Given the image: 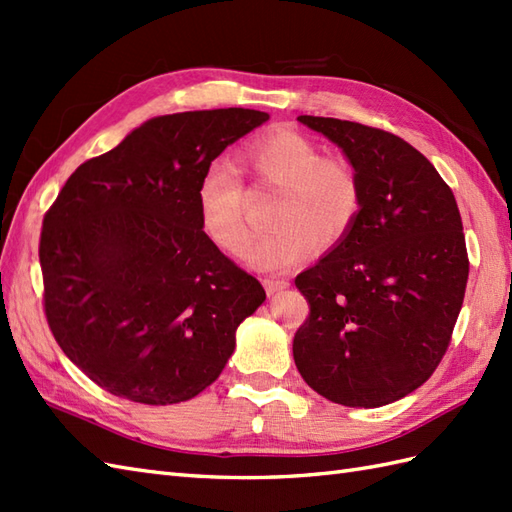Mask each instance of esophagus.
Instances as JSON below:
<instances>
[{"instance_id": "34e87169", "label": "esophagus", "mask_w": 512, "mask_h": 512, "mask_svg": "<svg viewBox=\"0 0 512 512\" xmlns=\"http://www.w3.org/2000/svg\"><path fill=\"white\" fill-rule=\"evenodd\" d=\"M290 284L286 279H277V277H266L264 279V288H266V292L268 295H277V292H281V290H286Z\"/></svg>"}]
</instances>
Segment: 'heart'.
Masks as SVG:
<instances>
[{"label": "heart", "instance_id": "heart-1", "mask_svg": "<svg viewBox=\"0 0 512 512\" xmlns=\"http://www.w3.org/2000/svg\"><path fill=\"white\" fill-rule=\"evenodd\" d=\"M253 176L279 189L270 222L246 250L253 268L281 270L306 257L310 246L325 250L350 233L363 206L356 171L339 158H323L321 149L295 132H273L244 149ZM198 213L204 235L231 255L248 244L246 189L235 167L213 162L198 184Z\"/></svg>", "mask_w": 512, "mask_h": 512}]
</instances>
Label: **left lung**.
<instances>
[{"instance_id": "8db88e82", "label": "left lung", "mask_w": 512, "mask_h": 512, "mask_svg": "<svg viewBox=\"0 0 512 512\" xmlns=\"http://www.w3.org/2000/svg\"><path fill=\"white\" fill-rule=\"evenodd\" d=\"M297 121L350 160L363 206L350 233L295 279L310 317L292 356L323 398L383 407L418 389L449 347L469 279L458 202L402 138L339 118Z\"/></svg>"}]
</instances>
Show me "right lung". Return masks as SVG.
<instances>
[{"instance_id":"right-lung-1","label":"right lung","mask_w":512,"mask_h":512,"mask_svg":"<svg viewBox=\"0 0 512 512\" xmlns=\"http://www.w3.org/2000/svg\"><path fill=\"white\" fill-rule=\"evenodd\" d=\"M266 112L149 118L63 184L43 217V308L65 356L96 385L143 405L198 396L266 301L262 284L204 235L198 184Z\"/></svg>"}]
</instances>
